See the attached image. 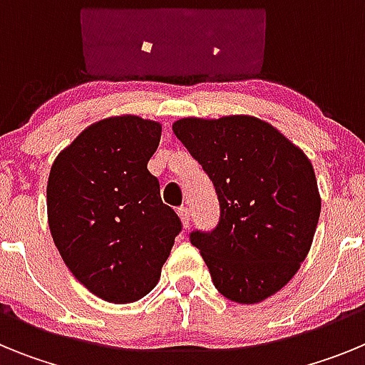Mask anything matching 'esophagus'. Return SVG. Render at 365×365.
I'll list each match as a JSON object with an SVG mask.
<instances>
[{"label":"esophagus","instance_id":"1","mask_svg":"<svg viewBox=\"0 0 365 365\" xmlns=\"http://www.w3.org/2000/svg\"><path fill=\"white\" fill-rule=\"evenodd\" d=\"M177 214H179L182 227L188 228L190 227V210H188V208H186V206H180L179 210H177Z\"/></svg>","mask_w":365,"mask_h":365}]
</instances>
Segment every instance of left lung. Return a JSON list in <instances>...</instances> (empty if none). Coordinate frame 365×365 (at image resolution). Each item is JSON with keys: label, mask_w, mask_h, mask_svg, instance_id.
<instances>
[{"label": "left lung", "mask_w": 365, "mask_h": 365, "mask_svg": "<svg viewBox=\"0 0 365 365\" xmlns=\"http://www.w3.org/2000/svg\"><path fill=\"white\" fill-rule=\"evenodd\" d=\"M173 133L217 192V227L190 234L215 289L247 305L282 291L307 257L320 217L307 155L248 115L180 118Z\"/></svg>", "instance_id": "obj_1"}]
</instances>
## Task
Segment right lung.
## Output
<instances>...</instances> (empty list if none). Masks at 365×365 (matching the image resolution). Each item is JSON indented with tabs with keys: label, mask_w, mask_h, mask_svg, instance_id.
Listing matches in <instances>:
<instances>
[{
	"label": "right lung",
	"mask_w": 365,
	"mask_h": 365,
	"mask_svg": "<svg viewBox=\"0 0 365 365\" xmlns=\"http://www.w3.org/2000/svg\"><path fill=\"white\" fill-rule=\"evenodd\" d=\"M160 131L159 122L135 115L104 118L87 125L51 166L54 245L74 278L109 303L144 298L180 232V219L148 172Z\"/></svg>",
	"instance_id": "add662e5"
}]
</instances>
